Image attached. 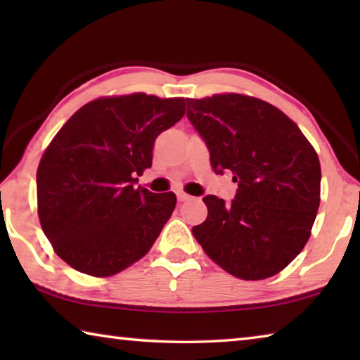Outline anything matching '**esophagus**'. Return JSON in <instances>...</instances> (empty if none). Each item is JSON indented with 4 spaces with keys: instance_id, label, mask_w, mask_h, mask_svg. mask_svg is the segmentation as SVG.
I'll return each mask as SVG.
<instances>
[{
    "instance_id": "esophagus-1",
    "label": "esophagus",
    "mask_w": 360,
    "mask_h": 360,
    "mask_svg": "<svg viewBox=\"0 0 360 360\" xmlns=\"http://www.w3.org/2000/svg\"><path fill=\"white\" fill-rule=\"evenodd\" d=\"M176 197H178L179 202H187V200H191V198H192L191 195H187L186 192H182V191H178V192H176Z\"/></svg>"
}]
</instances>
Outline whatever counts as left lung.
Masks as SVG:
<instances>
[{
    "instance_id": "1",
    "label": "left lung",
    "mask_w": 360,
    "mask_h": 360,
    "mask_svg": "<svg viewBox=\"0 0 360 360\" xmlns=\"http://www.w3.org/2000/svg\"><path fill=\"white\" fill-rule=\"evenodd\" d=\"M187 117L208 146L217 174L233 173L231 203L203 202L208 217L192 233L211 260L257 281L294 260L311 235L321 202V165L295 122L270 103L240 94L187 100Z\"/></svg>"
}]
</instances>
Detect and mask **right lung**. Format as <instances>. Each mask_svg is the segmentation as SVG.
<instances>
[{
  "label": "right lung",
  "instance_id": "1",
  "mask_svg": "<svg viewBox=\"0 0 360 360\" xmlns=\"http://www.w3.org/2000/svg\"><path fill=\"white\" fill-rule=\"evenodd\" d=\"M186 112L184 98L133 94L84 105L49 144L36 186L41 227L60 259L111 276L149 252L176 206L173 192L135 187L155 138Z\"/></svg>",
  "mask_w": 360,
  "mask_h": 360
}]
</instances>
